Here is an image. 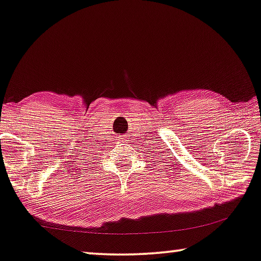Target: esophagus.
Wrapping results in <instances>:
<instances>
[{
  "label": "esophagus",
  "instance_id": "34e87169",
  "mask_svg": "<svg viewBox=\"0 0 261 261\" xmlns=\"http://www.w3.org/2000/svg\"><path fill=\"white\" fill-rule=\"evenodd\" d=\"M118 141H119V143H122V145H123V143H124V144H125V143H126V141H125V138H124V137H119V139H118Z\"/></svg>",
  "mask_w": 261,
  "mask_h": 261
}]
</instances>
